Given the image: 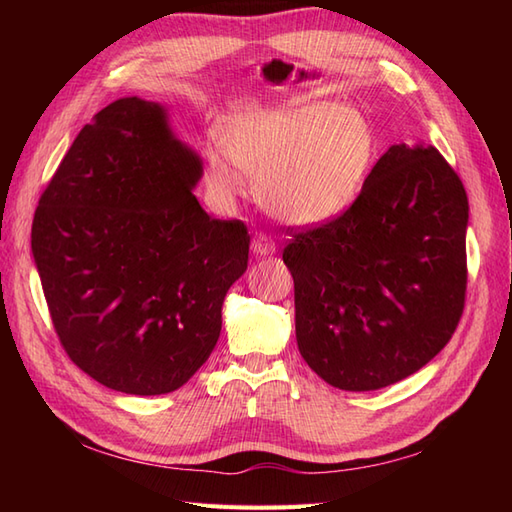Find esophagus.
Wrapping results in <instances>:
<instances>
[{
    "label": "esophagus",
    "instance_id": "34e87169",
    "mask_svg": "<svg viewBox=\"0 0 512 512\" xmlns=\"http://www.w3.org/2000/svg\"><path fill=\"white\" fill-rule=\"evenodd\" d=\"M250 248H253V255L255 257H268V255H275L277 244L268 235L257 233L253 237V244H250Z\"/></svg>",
    "mask_w": 512,
    "mask_h": 512
}]
</instances>
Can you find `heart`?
Listing matches in <instances>:
<instances>
[{"mask_svg": "<svg viewBox=\"0 0 512 512\" xmlns=\"http://www.w3.org/2000/svg\"><path fill=\"white\" fill-rule=\"evenodd\" d=\"M206 149L204 178L215 200L233 202L244 176L275 220L312 228L350 211L376 160V132L354 107L332 101L248 107Z\"/></svg>", "mask_w": 512, "mask_h": 512, "instance_id": "1", "label": "heart"}]
</instances>
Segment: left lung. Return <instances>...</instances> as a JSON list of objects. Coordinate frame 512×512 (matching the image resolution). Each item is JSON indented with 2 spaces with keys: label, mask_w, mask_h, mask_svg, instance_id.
<instances>
[{
  "label": "left lung",
  "mask_w": 512,
  "mask_h": 512,
  "mask_svg": "<svg viewBox=\"0 0 512 512\" xmlns=\"http://www.w3.org/2000/svg\"><path fill=\"white\" fill-rule=\"evenodd\" d=\"M466 226V191L440 151L398 143L350 211L292 235L284 264L312 372L332 387L372 391L427 365L462 317Z\"/></svg>",
  "instance_id": "1"
}]
</instances>
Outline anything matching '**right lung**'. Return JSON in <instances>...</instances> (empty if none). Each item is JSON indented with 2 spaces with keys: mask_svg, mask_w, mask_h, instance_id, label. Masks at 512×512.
<instances>
[{
  "mask_svg": "<svg viewBox=\"0 0 512 512\" xmlns=\"http://www.w3.org/2000/svg\"><path fill=\"white\" fill-rule=\"evenodd\" d=\"M198 151L167 105L125 96L74 138L32 222V257L61 345L96 383L169 394L211 356L250 235L193 191Z\"/></svg>",
  "mask_w": 512,
  "mask_h": 512,
  "instance_id": "add662e5",
  "label": "right lung"
}]
</instances>
